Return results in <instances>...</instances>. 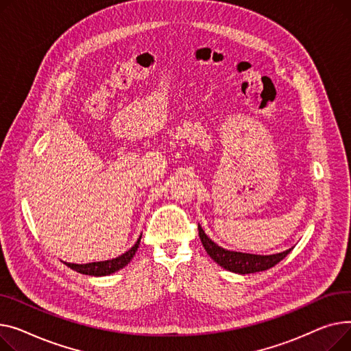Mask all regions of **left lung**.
I'll use <instances>...</instances> for the list:
<instances>
[{"label": "left lung", "mask_w": 351, "mask_h": 351, "mask_svg": "<svg viewBox=\"0 0 351 351\" xmlns=\"http://www.w3.org/2000/svg\"><path fill=\"white\" fill-rule=\"evenodd\" d=\"M198 234L199 239L202 242L204 250L207 251L211 259H214L221 267L223 269L234 272V274H255V272H262L269 269V267L275 266L279 263L287 254L292 251L287 250L280 254H274V255H254V254H243V252H235V251H228L223 250L221 246H218L214 241H211L207 234L204 232V230L198 223Z\"/></svg>", "instance_id": "left-lung-1"}]
</instances>
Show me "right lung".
<instances>
[{"instance_id": "add662e5", "label": "right lung", "mask_w": 351, "mask_h": 351, "mask_svg": "<svg viewBox=\"0 0 351 351\" xmlns=\"http://www.w3.org/2000/svg\"><path fill=\"white\" fill-rule=\"evenodd\" d=\"M140 239H141V237L137 239V242L132 246V248L128 252L121 254L117 258H113V259H109V261L92 262V263H82V265L65 262V265L68 267H71V269L79 272V274L90 275V276H106V275L114 274V272L123 269V267H125L132 261V258L134 256V254L138 248V245H140Z\"/></svg>"}]
</instances>
